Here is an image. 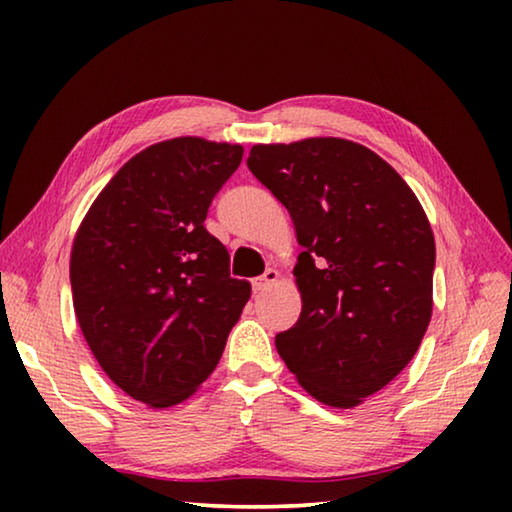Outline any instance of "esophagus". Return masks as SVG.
<instances>
[{
  "label": "esophagus",
  "mask_w": 512,
  "mask_h": 512,
  "mask_svg": "<svg viewBox=\"0 0 512 512\" xmlns=\"http://www.w3.org/2000/svg\"><path fill=\"white\" fill-rule=\"evenodd\" d=\"M277 280H280V273H277L275 268H268V271L262 277H255V280H253V291L264 293L266 289H271Z\"/></svg>",
  "instance_id": "obj_1"
}]
</instances>
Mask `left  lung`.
<instances>
[{
	"instance_id": "obj_1",
	"label": "left lung",
	"mask_w": 512,
	"mask_h": 512,
	"mask_svg": "<svg viewBox=\"0 0 512 512\" xmlns=\"http://www.w3.org/2000/svg\"><path fill=\"white\" fill-rule=\"evenodd\" d=\"M248 169L287 207L302 253L298 323L275 345L298 384L354 409L418 352L433 309L436 241L384 158L341 137L255 144Z\"/></svg>"
}]
</instances>
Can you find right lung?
<instances>
[{"label": "right lung", "instance_id": "right-lung-1", "mask_svg": "<svg viewBox=\"0 0 512 512\" xmlns=\"http://www.w3.org/2000/svg\"><path fill=\"white\" fill-rule=\"evenodd\" d=\"M241 155V144L189 135L146 146L76 230L69 280L81 332L103 372L151 409L198 391L250 298L203 225Z\"/></svg>", "mask_w": 512, "mask_h": 512}]
</instances>
